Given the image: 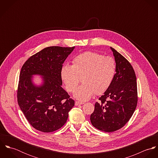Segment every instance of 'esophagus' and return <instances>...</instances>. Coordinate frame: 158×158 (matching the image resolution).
Wrapping results in <instances>:
<instances>
[{
  "mask_svg": "<svg viewBox=\"0 0 158 158\" xmlns=\"http://www.w3.org/2000/svg\"><path fill=\"white\" fill-rule=\"evenodd\" d=\"M84 104V103H82V102H78V101H76L75 103V105L76 106H78V105H83Z\"/></svg>",
  "mask_w": 158,
  "mask_h": 158,
  "instance_id": "obj_1",
  "label": "esophagus"
}]
</instances>
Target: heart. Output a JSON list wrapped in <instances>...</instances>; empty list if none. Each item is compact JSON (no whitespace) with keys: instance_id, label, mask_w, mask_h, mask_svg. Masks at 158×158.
<instances>
[{"instance_id":"1","label":"heart","mask_w":158,"mask_h":158,"mask_svg":"<svg viewBox=\"0 0 158 158\" xmlns=\"http://www.w3.org/2000/svg\"><path fill=\"white\" fill-rule=\"evenodd\" d=\"M73 65H64L61 69V78L66 89L73 92L81 78L83 83L73 94L81 102L89 100L95 93L103 94L111 86L114 78L116 65L111 56L92 52H86L75 56Z\"/></svg>"}]
</instances>
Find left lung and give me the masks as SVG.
<instances>
[{
    "instance_id": "8db88e82",
    "label": "left lung",
    "mask_w": 158,
    "mask_h": 158,
    "mask_svg": "<svg viewBox=\"0 0 158 158\" xmlns=\"http://www.w3.org/2000/svg\"><path fill=\"white\" fill-rule=\"evenodd\" d=\"M114 56L116 73L110 87L95 104L90 115L92 125L105 132L122 128L130 119L137 103L135 72L128 61L110 47Z\"/></svg>"
}]
</instances>
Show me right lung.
<instances>
[{
  "mask_svg": "<svg viewBox=\"0 0 158 158\" xmlns=\"http://www.w3.org/2000/svg\"><path fill=\"white\" fill-rule=\"evenodd\" d=\"M75 48L52 46L29 58L22 67L18 89V102L25 117L36 130L50 133L61 128L75 104L62 87L61 69ZM42 77L36 85L33 76Z\"/></svg>",
  "mask_w": 158,
  "mask_h": 158,
  "instance_id": "add662e5",
  "label": "right lung"
}]
</instances>
